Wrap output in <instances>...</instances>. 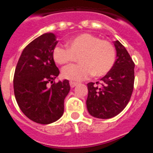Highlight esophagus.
Returning a JSON list of instances; mask_svg holds the SVG:
<instances>
[{
	"mask_svg": "<svg viewBox=\"0 0 153 153\" xmlns=\"http://www.w3.org/2000/svg\"><path fill=\"white\" fill-rule=\"evenodd\" d=\"M77 82H70V86H71V88H73V87H74V86H77Z\"/></svg>",
	"mask_w": 153,
	"mask_h": 153,
	"instance_id": "obj_1",
	"label": "esophagus"
}]
</instances>
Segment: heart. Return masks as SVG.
I'll return each mask as SVG.
<instances>
[{
  "mask_svg": "<svg viewBox=\"0 0 153 153\" xmlns=\"http://www.w3.org/2000/svg\"><path fill=\"white\" fill-rule=\"evenodd\" d=\"M78 56L79 64L71 65L62 71L63 79L80 82L92 74L103 76L109 73L116 61V50L108 40L89 33H82L68 40L67 48L55 47L52 58L56 63L63 65L74 61Z\"/></svg>",
  "mask_w": 153,
  "mask_h": 153,
  "instance_id": "1",
  "label": "heart"
}]
</instances>
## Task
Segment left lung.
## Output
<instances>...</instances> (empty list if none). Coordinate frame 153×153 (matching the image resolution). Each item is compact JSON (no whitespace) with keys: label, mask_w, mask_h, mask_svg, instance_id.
Masks as SVG:
<instances>
[{"label":"left lung","mask_w":153,"mask_h":153,"mask_svg":"<svg viewBox=\"0 0 153 153\" xmlns=\"http://www.w3.org/2000/svg\"><path fill=\"white\" fill-rule=\"evenodd\" d=\"M114 44L117 51L114 67L101 79V86L94 82L87 84L86 107L89 114L97 118H111L120 114L130 100L133 91L135 64L118 40Z\"/></svg>","instance_id":"obj_1"}]
</instances>
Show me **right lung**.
<instances>
[{
    "mask_svg": "<svg viewBox=\"0 0 153 153\" xmlns=\"http://www.w3.org/2000/svg\"><path fill=\"white\" fill-rule=\"evenodd\" d=\"M57 44L53 33L43 34L31 42L23 50L13 78L14 94L21 111L43 125L62 117L64 99L71 89L67 79L53 83L59 74L52 58Z\"/></svg>",
    "mask_w": 153,
    "mask_h": 153,
    "instance_id": "right-lung-1",
    "label": "right lung"
}]
</instances>
